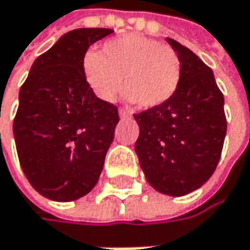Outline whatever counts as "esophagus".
<instances>
[{"label":"esophagus","mask_w":250,"mask_h":250,"mask_svg":"<svg viewBox=\"0 0 250 250\" xmlns=\"http://www.w3.org/2000/svg\"><path fill=\"white\" fill-rule=\"evenodd\" d=\"M119 116L121 118H128V116H131V112L125 109V108H119Z\"/></svg>","instance_id":"34e87169"}]
</instances>
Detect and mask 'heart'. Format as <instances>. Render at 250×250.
Listing matches in <instances>:
<instances>
[{
	"instance_id": "heart-1",
	"label": "heart",
	"mask_w": 250,
	"mask_h": 250,
	"mask_svg": "<svg viewBox=\"0 0 250 250\" xmlns=\"http://www.w3.org/2000/svg\"><path fill=\"white\" fill-rule=\"evenodd\" d=\"M82 67L99 99L113 101L124 83L126 99L144 109L170 101L183 73L181 59L174 48L138 34L112 39L104 44L102 53L87 51Z\"/></svg>"
}]
</instances>
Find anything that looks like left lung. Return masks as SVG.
Instances as JSON below:
<instances>
[{
    "mask_svg": "<svg viewBox=\"0 0 250 250\" xmlns=\"http://www.w3.org/2000/svg\"><path fill=\"white\" fill-rule=\"evenodd\" d=\"M181 59V82L166 104L135 113V152L146 181L160 193L186 196L214 172L228 122L225 98L211 69L186 46L167 39Z\"/></svg>",
    "mask_w": 250,
    "mask_h": 250,
    "instance_id": "8db88e82",
    "label": "left lung"
}]
</instances>
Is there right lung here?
Listing matches in <instances>:
<instances>
[{"label":"right lung","instance_id":"obj_1","mask_svg":"<svg viewBox=\"0 0 250 250\" xmlns=\"http://www.w3.org/2000/svg\"><path fill=\"white\" fill-rule=\"evenodd\" d=\"M113 33L78 28L39 56L20 89L13 132L20 166L36 191L72 202L98 183L119 122L83 76L87 48Z\"/></svg>","mask_w":250,"mask_h":250}]
</instances>
